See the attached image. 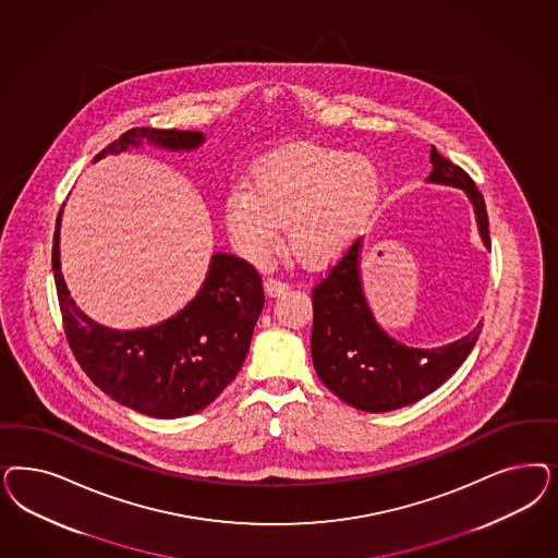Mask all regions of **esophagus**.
Returning a JSON list of instances; mask_svg holds the SVG:
<instances>
[{
  "instance_id": "1",
  "label": "esophagus",
  "mask_w": 558,
  "mask_h": 558,
  "mask_svg": "<svg viewBox=\"0 0 558 558\" xmlns=\"http://www.w3.org/2000/svg\"><path fill=\"white\" fill-rule=\"evenodd\" d=\"M288 289V283H283V281H277V279H267V281H265V291H267L269 298H279V295L286 293Z\"/></svg>"
}]
</instances>
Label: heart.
Returning a JSON list of instances; mask_svg holds the SVG:
<instances>
[{"label": "heart", "instance_id": "1", "mask_svg": "<svg viewBox=\"0 0 558 558\" xmlns=\"http://www.w3.org/2000/svg\"><path fill=\"white\" fill-rule=\"evenodd\" d=\"M379 198L381 180L369 160L326 145H289L258 162L251 186L230 191L223 219L251 260L269 258L288 226L289 251L320 267L357 242Z\"/></svg>", "mask_w": 558, "mask_h": 558}]
</instances>
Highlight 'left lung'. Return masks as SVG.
<instances>
[{
  "mask_svg": "<svg viewBox=\"0 0 558 558\" xmlns=\"http://www.w3.org/2000/svg\"><path fill=\"white\" fill-rule=\"evenodd\" d=\"M433 170L427 182L456 186L466 193L478 234L486 248L488 216L485 198L466 172L432 147ZM312 361L324 386L342 402L365 413H388L432 395L464 363L483 324L458 341L421 349L392 339L365 300L361 283V240L312 291Z\"/></svg>",
  "mask_w": 558,
  "mask_h": 558,
  "instance_id": "1",
  "label": "left lung"
}]
</instances>
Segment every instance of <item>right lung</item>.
<instances>
[{
    "label": "right lung",
    "mask_w": 558,
    "mask_h": 558,
    "mask_svg": "<svg viewBox=\"0 0 558 558\" xmlns=\"http://www.w3.org/2000/svg\"><path fill=\"white\" fill-rule=\"evenodd\" d=\"M147 144L191 151L205 142L201 131L140 126L105 147L108 154ZM59 226L53 238V272L65 337L86 376L112 400L154 418H179L203 411L235 378L265 306L260 277L246 260L217 252L193 302L172 318L135 330L94 323L70 295L59 260Z\"/></svg>",
    "instance_id": "right-lung-1"
}]
</instances>
